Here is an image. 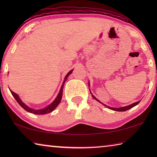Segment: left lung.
<instances>
[{"label": "left lung", "mask_w": 157, "mask_h": 157, "mask_svg": "<svg viewBox=\"0 0 157 157\" xmlns=\"http://www.w3.org/2000/svg\"><path fill=\"white\" fill-rule=\"evenodd\" d=\"M92 97L94 98L95 100H96L98 102H100L99 100H98L96 98H95L94 95H92ZM140 100H139V101H138V102H134V103H133V104H132V105H128V106H125V107H120V108H113V107H109V106H107V105H104V104H102V102H100V103H102V105H104L105 107H108L109 109H111V110H114V111H127V110H128V109H132V107H134V106H136V105H137L138 104H139V103L140 102Z\"/></svg>", "instance_id": "obj_1"}]
</instances>
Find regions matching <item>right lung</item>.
I'll list each match as a JSON object with an SVG mask.
<instances>
[{
    "instance_id": "right-lung-1",
    "label": "right lung",
    "mask_w": 157,
    "mask_h": 157,
    "mask_svg": "<svg viewBox=\"0 0 157 157\" xmlns=\"http://www.w3.org/2000/svg\"><path fill=\"white\" fill-rule=\"evenodd\" d=\"M73 70H71V71H69V72L67 73V75H66L65 78H64V80H63V82L62 86V87H61V89H60V91H59V94L57 95V96L56 98H55V100L53 101V102L51 103V104L49 105L48 106H47L46 108L42 109H34L30 108L29 107H28L27 105H25L24 103L22 102V101H21V100L20 99V98L18 97V95L17 94H15L14 92H13L12 91H11V90H10V91H11V94H12L13 96H14V98H15V100H17L18 104L21 105V107L24 109L25 111H28V112L32 113L38 114V115H42V114L48 113L52 112V111L54 110L56 108L57 106L59 105V103H60L61 100H62V98L63 84H64L66 80V79H67L68 75H70V74L73 72Z\"/></svg>"
}]
</instances>
